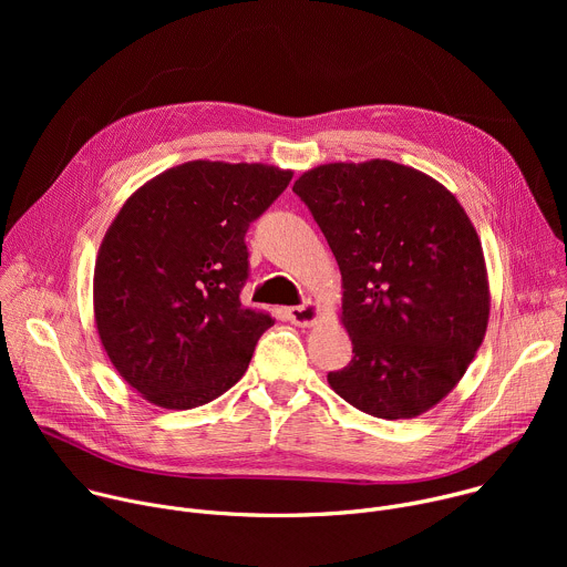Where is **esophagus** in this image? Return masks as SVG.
Masks as SVG:
<instances>
[{"mask_svg":"<svg viewBox=\"0 0 567 567\" xmlns=\"http://www.w3.org/2000/svg\"><path fill=\"white\" fill-rule=\"evenodd\" d=\"M289 320L298 328H311L320 318V307L313 300H305L298 307H289Z\"/></svg>","mask_w":567,"mask_h":567,"instance_id":"34e87169","label":"esophagus"}]
</instances>
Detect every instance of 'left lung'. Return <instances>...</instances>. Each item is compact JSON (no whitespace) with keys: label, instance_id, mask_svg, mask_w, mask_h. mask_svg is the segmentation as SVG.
I'll list each match as a JSON object with an SVG mask.
<instances>
[{"label":"left lung","instance_id":"8db88e82","mask_svg":"<svg viewBox=\"0 0 567 567\" xmlns=\"http://www.w3.org/2000/svg\"><path fill=\"white\" fill-rule=\"evenodd\" d=\"M309 206L341 269L352 361L332 390L381 420L431 411L464 377L489 326L480 237L437 179L388 158L302 173Z\"/></svg>","mask_w":567,"mask_h":567}]
</instances>
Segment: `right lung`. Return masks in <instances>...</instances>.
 <instances>
[{
  "label": "right lung",
  "instance_id": "obj_1",
  "mask_svg": "<svg viewBox=\"0 0 567 567\" xmlns=\"http://www.w3.org/2000/svg\"><path fill=\"white\" fill-rule=\"evenodd\" d=\"M293 173L188 161L136 188L94 267V320L116 372L150 403L190 411L247 372L267 311L239 302L245 233Z\"/></svg>",
  "mask_w": 567,
  "mask_h": 567
}]
</instances>
